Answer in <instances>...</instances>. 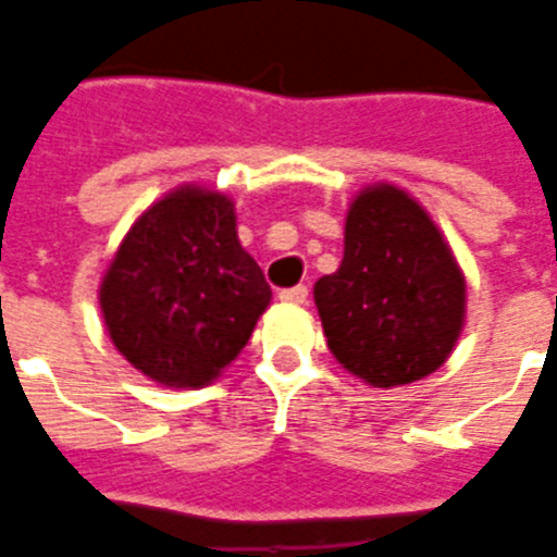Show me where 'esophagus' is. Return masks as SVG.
<instances>
[{
  "label": "esophagus",
  "instance_id": "34e87169",
  "mask_svg": "<svg viewBox=\"0 0 557 557\" xmlns=\"http://www.w3.org/2000/svg\"><path fill=\"white\" fill-rule=\"evenodd\" d=\"M282 302H290V306H302L308 299V287L306 284H296V287H284L282 294H278Z\"/></svg>",
  "mask_w": 557,
  "mask_h": 557
}]
</instances>
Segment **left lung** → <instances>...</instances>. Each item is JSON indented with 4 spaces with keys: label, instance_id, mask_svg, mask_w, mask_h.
Here are the masks:
<instances>
[{
    "label": "left lung",
    "instance_id": "left-lung-1",
    "mask_svg": "<svg viewBox=\"0 0 557 557\" xmlns=\"http://www.w3.org/2000/svg\"><path fill=\"white\" fill-rule=\"evenodd\" d=\"M332 356L373 388L433 373L466 318V278L428 210L397 186L356 195L344 261L314 284Z\"/></svg>",
    "mask_w": 557,
    "mask_h": 557
}]
</instances>
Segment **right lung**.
Segmentation results:
<instances>
[{
	"label": "right lung",
	"mask_w": 557,
	"mask_h": 557,
	"mask_svg": "<svg viewBox=\"0 0 557 557\" xmlns=\"http://www.w3.org/2000/svg\"><path fill=\"white\" fill-rule=\"evenodd\" d=\"M270 284L239 246L234 201L181 186L150 205L100 282L117 352L153 383L201 388L237 359L270 306Z\"/></svg>",
	"instance_id": "1"
}]
</instances>
